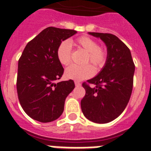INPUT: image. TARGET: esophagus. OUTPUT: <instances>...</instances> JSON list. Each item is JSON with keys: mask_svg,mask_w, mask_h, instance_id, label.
<instances>
[{"mask_svg": "<svg viewBox=\"0 0 151 151\" xmlns=\"http://www.w3.org/2000/svg\"><path fill=\"white\" fill-rule=\"evenodd\" d=\"M75 85H76V87H79V86H81V83H80L79 82H77V81H76V82H75Z\"/></svg>", "mask_w": 151, "mask_h": 151, "instance_id": "esophagus-1", "label": "esophagus"}]
</instances>
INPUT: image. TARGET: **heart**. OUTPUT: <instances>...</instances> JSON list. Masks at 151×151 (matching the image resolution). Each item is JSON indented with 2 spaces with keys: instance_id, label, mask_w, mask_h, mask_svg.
I'll return each mask as SVG.
<instances>
[{
  "instance_id": "b5f03b06",
  "label": "heart",
  "mask_w": 151,
  "mask_h": 151,
  "mask_svg": "<svg viewBox=\"0 0 151 151\" xmlns=\"http://www.w3.org/2000/svg\"><path fill=\"white\" fill-rule=\"evenodd\" d=\"M76 45L88 53L85 63H91L97 69L105 66L108 57V52L105 47L99 46L97 41L90 37L82 36L76 40ZM57 58L63 65H68L72 59V45L70 41H62L57 50ZM94 69L91 65L85 66L71 65L66 68L65 76L66 78L82 81L91 78L94 75Z\"/></svg>"
}]
</instances>
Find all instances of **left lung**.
<instances>
[{
	"mask_svg": "<svg viewBox=\"0 0 151 151\" xmlns=\"http://www.w3.org/2000/svg\"><path fill=\"white\" fill-rule=\"evenodd\" d=\"M107 47L105 66L97 76L83 82L85 95L82 111L88 119L107 123L120 115L127 106L133 88L134 63L130 50L118 37L109 33L89 32ZM89 83L94 84L91 87Z\"/></svg>",
	"mask_w": 151,
	"mask_h": 151,
	"instance_id": "1",
	"label": "left lung"
}]
</instances>
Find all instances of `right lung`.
I'll list each match as a JSON object with an SVG mask.
<instances>
[{"mask_svg": "<svg viewBox=\"0 0 151 151\" xmlns=\"http://www.w3.org/2000/svg\"><path fill=\"white\" fill-rule=\"evenodd\" d=\"M77 32L47 27L31 40L18 62L17 89L21 106L31 118L50 122L62 115L73 80L56 83L64 69L57 58L60 44Z\"/></svg>", "mask_w": 151, "mask_h": 151, "instance_id": "1", "label": "right lung"}]
</instances>
